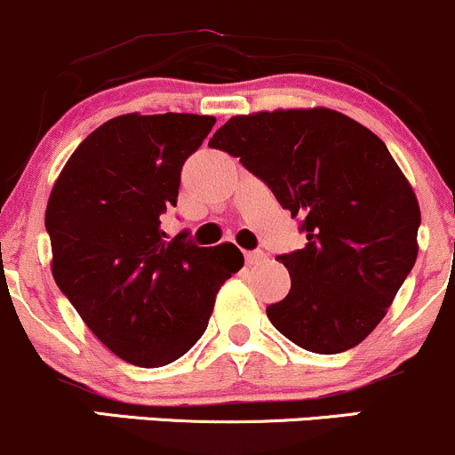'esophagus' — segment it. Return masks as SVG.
Masks as SVG:
<instances>
[{
    "mask_svg": "<svg viewBox=\"0 0 455 455\" xmlns=\"http://www.w3.org/2000/svg\"><path fill=\"white\" fill-rule=\"evenodd\" d=\"M267 259V254L263 251H251L246 252V263L248 266H259V263H263Z\"/></svg>",
    "mask_w": 455,
    "mask_h": 455,
    "instance_id": "esophagus-1",
    "label": "esophagus"
}]
</instances>
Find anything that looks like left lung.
I'll use <instances>...</instances> for the list:
<instances>
[{
	"mask_svg": "<svg viewBox=\"0 0 455 455\" xmlns=\"http://www.w3.org/2000/svg\"><path fill=\"white\" fill-rule=\"evenodd\" d=\"M209 147L239 157L272 189L307 243L278 254L291 289L266 308L289 341L315 354L358 346L417 261V196L387 144L326 108L233 116Z\"/></svg>",
	"mask_w": 455,
	"mask_h": 455,
	"instance_id": "8db88e82",
	"label": "left lung"
}]
</instances>
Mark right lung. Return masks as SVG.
<instances>
[{
	"label": "right lung",
	"instance_id": "add662e5",
	"mask_svg": "<svg viewBox=\"0 0 455 455\" xmlns=\"http://www.w3.org/2000/svg\"><path fill=\"white\" fill-rule=\"evenodd\" d=\"M216 124L196 114H127L92 132L49 196L44 228L53 278L94 337L138 367L188 352L212 317L218 289L243 266L233 243L168 239L181 168Z\"/></svg>",
	"mask_w": 455,
	"mask_h": 455
}]
</instances>
